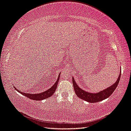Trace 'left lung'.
Wrapping results in <instances>:
<instances>
[{
    "instance_id": "1",
    "label": "left lung",
    "mask_w": 131,
    "mask_h": 131,
    "mask_svg": "<svg viewBox=\"0 0 131 131\" xmlns=\"http://www.w3.org/2000/svg\"><path fill=\"white\" fill-rule=\"evenodd\" d=\"M120 73L118 76V79L116 80V82L114 83L113 84L111 85L108 88L104 89L103 90L100 91L99 92L97 93H90L86 91L82 90V89L79 88V86L74 80V78H72V82H73V85L74 92H75L76 94L78 95V97L79 98L82 99V100L88 101L89 103H97L99 101H101L104 100V99H107L112 94L115 89L117 88L118 83H119L120 78H121V69H120Z\"/></svg>"
}]
</instances>
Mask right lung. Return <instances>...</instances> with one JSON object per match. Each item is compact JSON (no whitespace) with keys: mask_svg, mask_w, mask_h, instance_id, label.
Segmentation results:
<instances>
[{"mask_svg":"<svg viewBox=\"0 0 131 131\" xmlns=\"http://www.w3.org/2000/svg\"><path fill=\"white\" fill-rule=\"evenodd\" d=\"M61 74V73H60ZM60 74L58 76V79L56 81V82L55 83V84L53 85L51 87V88H49V89H48L47 90L45 91V92H43L41 93H37V94H30V93H23L22 92H20L18 89H16L15 87H14V89H16V90H17L18 93H20L22 95H24L28 98L33 100H42L46 99L48 97H51V95H52V94L54 93L55 92L56 89H57V85L58 83V82L59 80V78H60Z\"/></svg>","mask_w":131,"mask_h":131,"instance_id":"1","label":"right lung"}]
</instances>
